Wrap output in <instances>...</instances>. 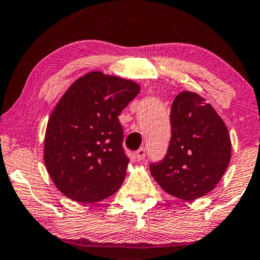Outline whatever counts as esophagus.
Returning a JSON list of instances; mask_svg holds the SVG:
<instances>
[{
    "label": "esophagus",
    "instance_id": "1",
    "mask_svg": "<svg viewBox=\"0 0 260 260\" xmlns=\"http://www.w3.org/2000/svg\"><path fill=\"white\" fill-rule=\"evenodd\" d=\"M134 156H136V158H137V160H138V161L144 160V157H145V149L140 148L139 150H137L136 154H134Z\"/></svg>",
    "mask_w": 260,
    "mask_h": 260
}]
</instances>
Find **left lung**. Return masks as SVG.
I'll return each instance as SVG.
<instances>
[{
  "label": "left lung",
  "mask_w": 260,
  "mask_h": 260,
  "mask_svg": "<svg viewBox=\"0 0 260 260\" xmlns=\"http://www.w3.org/2000/svg\"><path fill=\"white\" fill-rule=\"evenodd\" d=\"M172 138L166 157L150 173L173 198L193 201L213 191L231 158L229 131L198 93L183 90L171 109Z\"/></svg>",
  "instance_id": "obj_1"
}]
</instances>
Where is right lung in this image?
Here are the masks:
<instances>
[{
  "mask_svg": "<svg viewBox=\"0 0 260 260\" xmlns=\"http://www.w3.org/2000/svg\"><path fill=\"white\" fill-rule=\"evenodd\" d=\"M139 92L132 80L90 71L62 94L47 123L43 148L47 172L62 195L93 203L120 189L129 158L118 115Z\"/></svg>",
  "mask_w": 260,
  "mask_h": 260,
  "instance_id": "1",
  "label": "right lung"
}]
</instances>
